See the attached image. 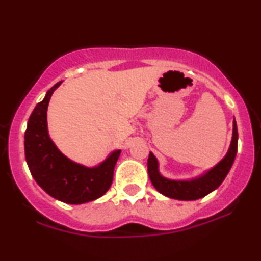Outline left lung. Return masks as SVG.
<instances>
[{
    "label": "left lung",
    "mask_w": 261,
    "mask_h": 261,
    "mask_svg": "<svg viewBox=\"0 0 261 261\" xmlns=\"http://www.w3.org/2000/svg\"><path fill=\"white\" fill-rule=\"evenodd\" d=\"M238 132L236 121L233 120L232 139L227 155L218 165L207 171L200 177L191 180H173L165 178L159 173V163L153 153H149L147 160L148 176L152 184L163 196L178 200H196L207 196L218 189L223 182L235 161L237 153Z\"/></svg>",
    "instance_id": "left-lung-1"
}]
</instances>
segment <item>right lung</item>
I'll use <instances>...</instances> for the list:
<instances>
[{"label":"right lung","instance_id":"1","mask_svg":"<svg viewBox=\"0 0 261 261\" xmlns=\"http://www.w3.org/2000/svg\"><path fill=\"white\" fill-rule=\"evenodd\" d=\"M56 83L35 106L25 131V158L31 174L55 199L67 204H84L100 198L113 183L114 168L121 149L110 153L98 167L88 168L63 155L48 135L47 108L50 96L61 85Z\"/></svg>","mask_w":261,"mask_h":261}]
</instances>
